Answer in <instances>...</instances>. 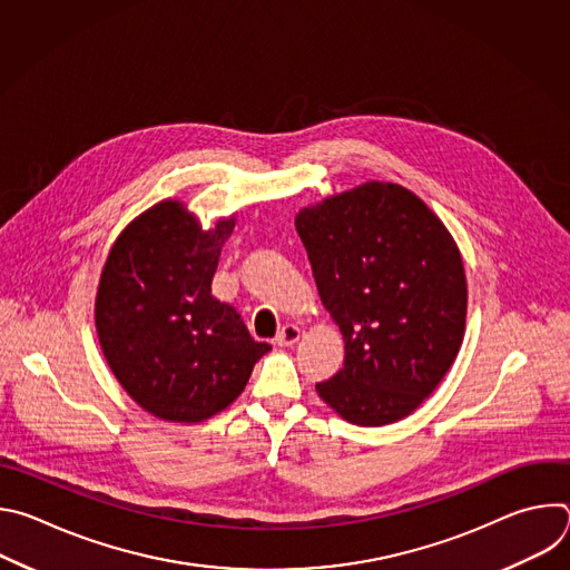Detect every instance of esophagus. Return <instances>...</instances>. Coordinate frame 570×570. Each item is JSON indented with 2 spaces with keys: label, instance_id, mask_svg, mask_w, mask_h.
Listing matches in <instances>:
<instances>
[{
  "label": "esophagus",
  "instance_id": "1",
  "mask_svg": "<svg viewBox=\"0 0 570 570\" xmlns=\"http://www.w3.org/2000/svg\"><path fill=\"white\" fill-rule=\"evenodd\" d=\"M299 327L297 324H284V327L277 332V336H275V343L279 345V347H291V345H295L297 341H299Z\"/></svg>",
  "mask_w": 570,
  "mask_h": 570
}]
</instances>
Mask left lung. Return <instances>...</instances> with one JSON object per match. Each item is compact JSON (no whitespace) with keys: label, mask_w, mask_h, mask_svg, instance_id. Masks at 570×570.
I'll list each match as a JSON object with an SVG mask.
<instances>
[{"label":"left lung","mask_w":570,"mask_h":570,"mask_svg":"<svg viewBox=\"0 0 570 570\" xmlns=\"http://www.w3.org/2000/svg\"><path fill=\"white\" fill-rule=\"evenodd\" d=\"M345 361L315 383L358 426L411 415L451 367L464 334L466 279L455 240L409 189L365 183L295 218Z\"/></svg>","instance_id":"obj_1"}]
</instances>
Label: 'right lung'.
<instances>
[{
	"label": "right lung",
	"instance_id": "obj_1",
	"mask_svg": "<svg viewBox=\"0 0 570 570\" xmlns=\"http://www.w3.org/2000/svg\"><path fill=\"white\" fill-rule=\"evenodd\" d=\"M232 229L234 218H223L203 232L180 203L165 200L137 216L108 255L97 293L99 343L126 392L159 420L220 413L271 350L212 295Z\"/></svg>",
	"mask_w": 570,
	"mask_h": 570
}]
</instances>
